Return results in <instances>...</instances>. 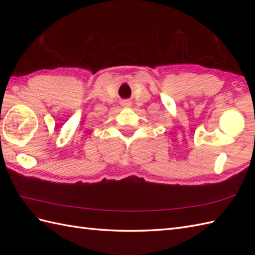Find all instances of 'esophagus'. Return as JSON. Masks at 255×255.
<instances>
[{"mask_svg":"<svg viewBox=\"0 0 255 255\" xmlns=\"http://www.w3.org/2000/svg\"><path fill=\"white\" fill-rule=\"evenodd\" d=\"M123 106L129 107V106H130V103H129V102H124V103H123Z\"/></svg>","mask_w":255,"mask_h":255,"instance_id":"34e87169","label":"esophagus"}]
</instances>
